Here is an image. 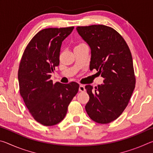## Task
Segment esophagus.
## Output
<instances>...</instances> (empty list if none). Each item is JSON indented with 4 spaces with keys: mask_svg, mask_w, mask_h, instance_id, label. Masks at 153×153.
Returning <instances> with one entry per match:
<instances>
[{
    "mask_svg": "<svg viewBox=\"0 0 153 153\" xmlns=\"http://www.w3.org/2000/svg\"><path fill=\"white\" fill-rule=\"evenodd\" d=\"M86 89H85V87L84 85H80L79 87V92H84Z\"/></svg>",
    "mask_w": 153,
    "mask_h": 153,
    "instance_id": "esophagus-1",
    "label": "esophagus"
}]
</instances>
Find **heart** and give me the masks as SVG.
<instances>
[{
    "mask_svg": "<svg viewBox=\"0 0 153 153\" xmlns=\"http://www.w3.org/2000/svg\"><path fill=\"white\" fill-rule=\"evenodd\" d=\"M82 44H83V43H81V44H79V45H82Z\"/></svg>",
    "mask_w": 153,
    "mask_h": 153,
    "instance_id": "b5f03b06",
    "label": "heart"
}]
</instances>
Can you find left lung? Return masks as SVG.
I'll list each match as a JSON object with an SVG mask.
<instances>
[{"label": "left lung", "mask_w": 153, "mask_h": 153, "mask_svg": "<svg viewBox=\"0 0 153 153\" xmlns=\"http://www.w3.org/2000/svg\"><path fill=\"white\" fill-rule=\"evenodd\" d=\"M77 31L91 48L90 69H95L104 84L85 88L90 97L86 111L91 120L106 124L123 112L136 84L132 56L125 40L113 28L104 25L78 26Z\"/></svg>", "instance_id": "obj_1"}]
</instances>
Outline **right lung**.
Segmentation results:
<instances>
[{
    "mask_svg": "<svg viewBox=\"0 0 153 153\" xmlns=\"http://www.w3.org/2000/svg\"><path fill=\"white\" fill-rule=\"evenodd\" d=\"M74 28L40 31L28 43L21 59L18 71L20 94L33 119L43 126L61 122L79 90V85L75 82L53 84L51 79V74L59 65L62 42Z\"/></svg>",
    "mask_w": 153,
    "mask_h": 153,
    "instance_id": "obj_1",
    "label": "right lung"
}]
</instances>
